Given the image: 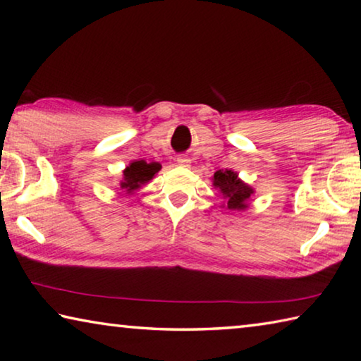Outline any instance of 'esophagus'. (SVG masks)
<instances>
[{"mask_svg":"<svg viewBox=\"0 0 361 361\" xmlns=\"http://www.w3.org/2000/svg\"><path fill=\"white\" fill-rule=\"evenodd\" d=\"M176 162H178V166H181V167H189V164H191V161H189V159L185 156H180L178 159H176Z\"/></svg>","mask_w":361,"mask_h":361,"instance_id":"1","label":"esophagus"}]
</instances>
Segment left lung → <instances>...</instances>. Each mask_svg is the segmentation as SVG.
I'll return each mask as SVG.
<instances>
[{
  "mask_svg": "<svg viewBox=\"0 0 361 361\" xmlns=\"http://www.w3.org/2000/svg\"><path fill=\"white\" fill-rule=\"evenodd\" d=\"M213 186L219 189L226 199L228 210H245L248 207V200L253 195V188L243 183L239 175L232 170H218L213 175Z\"/></svg>",
  "mask_w": 361,
  "mask_h": 361,
  "instance_id": "1",
  "label": "left lung"
}]
</instances>
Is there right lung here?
<instances>
[{
	"instance_id": "right-lung-1",
	"label": "right lung",
	"mask_w": 361,
	"mask_h": 361,
	"mask_svg": "<svg viewBox=\"0 0 361 361\" xmlns=\"http://www.w3.org/2000/svg\"><path fill=\"white\" fill-rule=\"evenodd\" d=\"M159 170H161V164L157 162H145V161H135L129 164L126 167L124 178L121 181V188L126 189L127 192H133L137 189L142 188L143 185H146L149 180H152Z\"/></svg>"
}]
</instances>
